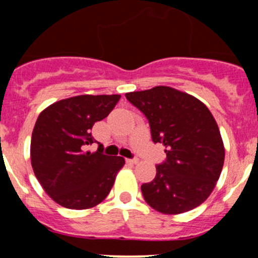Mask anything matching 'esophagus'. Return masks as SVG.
Returning <instances> with one entry per match:
<instances>
[{
  "instance_id": "esophagus-1",
  "label": "esophagus",
  "mask_w": 258,
  "mask_h": 258,
  "mask_svg": "<svg viewBox=\"0 0 258 258\" xmlns=\"http://www.w3.org/2000/svg\"><path fill=\"white\" fill-rule=\"evenodd\" d=\"M127 162H128V163H132V165H135V163L139 162V158H137V157L131 158V160H127Z\"/></svg>"
}]
</instances>
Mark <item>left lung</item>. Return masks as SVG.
Returning a JSON list of instances; mask_svg holds the SVG:
<instances>
[{"label":"left lung","instance_id":"8db88e82","mask_svg":"<svg viewBox=\"0 0 258 258\" xmlns=\"http://www.w3.org/2000/svg\"><path fill=\"white\" fill-rule=\"evenodd\" d=\"M148 119L155 144L166 147L156 177L141 186L145 201L165 215H178L205 202L225 161L220 130L205 103L186 92L156 86L126 93Z\"/></svg>","mask_w":258,"mask_h":258}]
</instances>
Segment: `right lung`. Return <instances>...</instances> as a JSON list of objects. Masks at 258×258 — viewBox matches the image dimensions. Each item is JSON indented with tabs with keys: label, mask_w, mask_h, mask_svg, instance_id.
Returning a JSON list of instances; mask_svg holds the SVG:
<instances>
[{
	"label": "right lung",
	"mask_w": 258,
	"mask_h": 258,
	"mask_svg": "<svg viewBox=\"0 0 258 258\" xmlns=\"http://www.w3.org/2000/svg\"><path fill=\"white\" fill-rule=\"evenodd\" d=\"M119 95H81L52 103L42 111L31 139V165L46 194L71 210L95 207L107 197L124 158L85 152L93 144L95 122L106 118Z\"/></svg>",
	"instance_id": "right-lung-1"
}]
</instances>
